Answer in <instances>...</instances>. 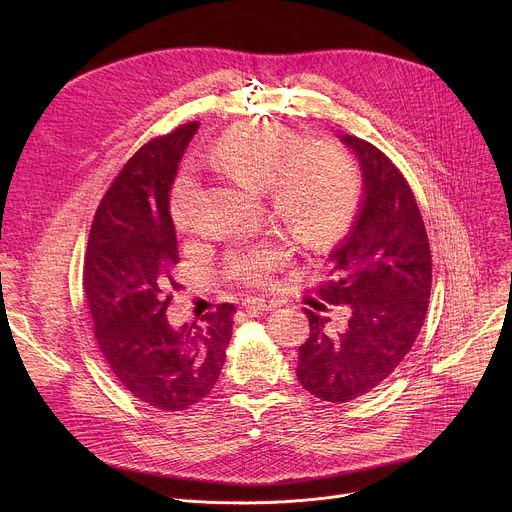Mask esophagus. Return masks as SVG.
<instances>
[{
    "mask_svg": "<svg viewBox=\"0 0 512 512\" xmlns=\"http://www.w3.org/2000/svg\"><path fill=\"white\" fill-rule=\"evenodd\" d=\"M279 306V300L273 298H247L245 308L247 310H259V312H271Z\"/></svg>",
    "mask_w": 512,
    "mask_h": 512,
    "instance_id": "esophagus-1",
    "label": "esophagus"
}]
</instances>
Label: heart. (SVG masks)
Here are the masks:
<instances>
[{
  "mask_svg": "<svg viewBox=\"0 0 512 512\" xmlns=\"http://www.w3.org/2000/svg\"><path fill=\"white\" fill-rule=\"evenodd\" d=\"M206 160L247 190L267 188L275 216L306 245L348 216L360 194V172L346 148L330 139L302 143L298 131L277 121L233 125L214 139ZM170 214L182 233L202 227L200 184L188 170L172 184ZM283 261L281 247L259 245L231 253L227 267L249 285H267Z\"/></svg>",
  "mask_w": 512,
  "mask_h": 512,
  "instance_id": "b5f03b06",
  "label": "heart"
}]
</instances>
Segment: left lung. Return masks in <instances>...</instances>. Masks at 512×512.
Instances as JSON below:
<instances>
[{
    "label": "left lung",
    "mask_w": 512,
    "mask_h": 512,
    "mask_svg": "<svg viewBox=\"0 0 512 512\" xmlns=\"http://www.w3.org/2000/svg\"><path fill=\"white\" fill-rule=\"evenodd\" d=\"M356 154L364 198L350 233L328 255L330 279L318 296L350 310L342 332L304 310L310 336L300 346L298 381L314 397L348 403L379 387L411 350L429 304L431 251L409 182L377 148L342 135Z\"/></svg>",
    "instance_id": "8db88e82"
}]
</instances>
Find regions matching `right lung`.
<instances>
[{"mask_svg": "<svg viewBox=\"0 0 512 512\" xmlns=\"http://www.w3.org/2000/svg\"><path fill=\"white\" fill-rule=\"evenodd\" d=\"M198 123L154 137L129 158L95 212L83 289L95 342L109 371L135 399L186 411L221 377L233 334V304L200 322L172 326L166 310L180 263L170 216L178 162Z\"/></svg>", "mask_w": 512, "mask_h": 512, "instance_id": "add662e5", "label": "right lung"}]
</instances>
